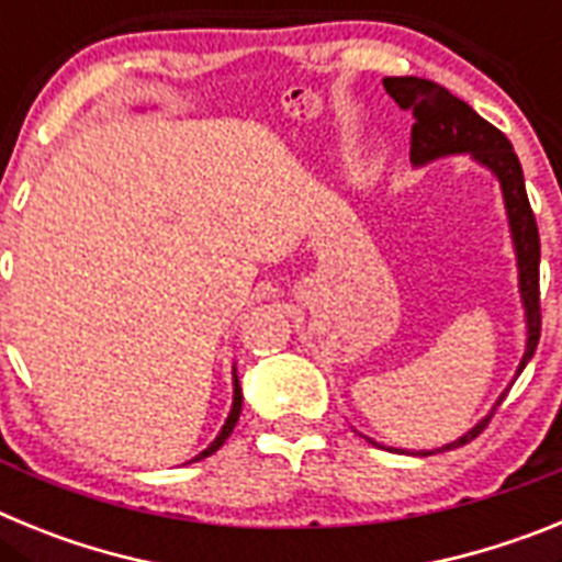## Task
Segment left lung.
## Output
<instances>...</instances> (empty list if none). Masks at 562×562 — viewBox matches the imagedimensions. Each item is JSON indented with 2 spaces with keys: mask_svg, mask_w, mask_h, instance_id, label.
Here are the masks:
<instances>
[{
  "mask_svg": "<svg viewBox=\"0 0 562 562\" xmlns=\"http://www.w3.org/2000/svg\"><path fill=\"white\" fill-rule=\"evenodd\" d=\"M385 92L400 103L402 109L414 112V128H411V162L414 166H425L439 157H450V154H470L475 162L486 166L498 177L501 191H504L506 216H509V231H513L515 256H518V284H520V301L526 310V351L524 360L518 366V374L526 369V362L532 360L535 349L540 340V236L538 222H535L532 205L526 196L524 171H520V160L515 154L513 143L506 140V134L498 132L493 123H486L470 103L456 98L445 87L425 78H385L382 81ZM509 391V389H506ZM506 391L501 400L495 402V408L490 416L475 425L473 430H467L461 439L450 441L445 448L436 450H419L416 456L445 453L473 441L481 430L486 428V422L493 419L498 405L504 402ZM371 441V439H369Z\"/></svg>",
  "mask_w": 562,
  "mask_h": 562,
  "instance_id": "1",
  "label": "left lung"
}]
</instances>
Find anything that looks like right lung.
<instances>
[{"label": "right lung", "mask_w": 562, "mask_h": 562, "mask_svg": "<svg viewBox=\"0 0 562 562\" xmlns=\"http://www.w3.org/2000/svg\"><path fill=\"white\" fill-rule=\"evenodd\" d=\"M238 414H241V389H238V376H233V408H231V416H227V422H225V428H222V430H220V436H216V439L211 441V448L202 450V453L196 456V459H193V461L207 459V456L216 453V450H220L222 445H225L227 436H231V434H233V428H236Z\"/></svg>", "instance_id": "add662e5"}]
</instances>
